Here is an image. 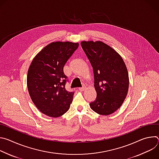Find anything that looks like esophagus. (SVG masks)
Here are the masks:
<instances>
[{
    "instance_id": "1",
    "label": "esophagus",
    "mask_w": 159,
    "mask_h": 159,
    "mask_svg": "<svg viewBox=\"0 0 159 159\" xmlns=\"http://www.w3.org/2000/svg\"><path fill=\"white\" fill-rule=\"evenodd\" d=\"M85 89V87H80V88H79V90H80V91H81V92H82V91H84Z\"/></svg>"
}]
</instances>
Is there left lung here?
I'll return each mask as SVG.
<instances>
[{
  "instance_id": "obj_1",
  "label": "left lung",
  "mask_w": 159,
  "mask_h": 159,
  "mask_svg": "<svg viewBox=\"0 0 159 159\" xmlns=\"http://www.w3.org/2000/svg\"><path fill=\"white\" fill-rule=\"evenodd\" d=\"M80 44L94 71L97 98L90 104V108L99 115H109L121 106L127 96L126 66L116 51L101 41H83Z\"/></svg>"
}]
</instances>
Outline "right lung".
<instances>
[{"label": "right lung", "instance_id": "add662e5", "mask_svg": "<svg viewBox=\"0 0 159 159\" xmlns=\"http://www.w3.org/2000/svg\"><path fill=\"white\" fill-rule=\"evenodd\" d=\"M78 47V43L52 42L35 56L30 66L28 92L36 107L45 115L60 117L70 108L74 93L65 88L63 66Z\"/></svg>", "mask_w": 159, "mask_h": 159}]
</instances>
